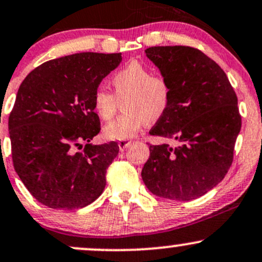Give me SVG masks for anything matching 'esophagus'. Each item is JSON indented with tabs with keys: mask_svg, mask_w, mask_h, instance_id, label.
Here are the masks:
<instances>
[{
	"mask_svg": "<svg viewBox=\"0 0 262 262\" xmlns=\"http://www.w3.org/2000/svg\"><path fill=\"white\" fill-rule=\"evenodd\" d=\"M129 144H130V142H129V140H120L119 143H118V146H119V149L120 150H124V149L126 148V146H128Z\"/></svg>",
	"mask_w": 262,
	"mask_h": 262,
	"instance_id": "34e87169",
	"label": "esophagus"
}]
</instances>
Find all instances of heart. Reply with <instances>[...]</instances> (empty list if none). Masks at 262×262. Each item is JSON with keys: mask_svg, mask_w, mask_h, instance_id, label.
I'll list each match as a JSON object with an SVG mask.
<instances>
[{"mask_svg": "<svg viewBox=\"0 0 262 262\" xmlns=\"http://www.w3.org/2000/svg\"><path fill=\"white\" fill-rule=\"evenodd\" d=\"M113 93L98 88L93 94V109L102 120L116 113L118 100L124 98V113L114 118L103 129L104 137L113 140H128L146 125L159 120L170 105V83L162 74H155L139 61H132L112 76Z\"/></svg>", "mask_w": 262, "mask_h": 262, "instance_id": "obj_1", "label": "heart"}]
</instances>
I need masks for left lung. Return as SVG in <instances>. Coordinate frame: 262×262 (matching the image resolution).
Returning <instances> with one entry per match:
<instances>
[{
    "label": "left lung",
    "instance_id": "8db88e82",
    "mask_svg": "<svg viewBox=\"0 0 262 262\" xmlns=\"http://www.w3.org/2000/svg\"><path fill=\"white\" fill-rule=\"evenodd\" d=\"M145 53L171 88L170 105L149 134L177 145H150L143 182L165 199H198L225 178L234 160L241 129L236 93L220 66L198 48L165 46Z\"/></svg>",
    "mask_w": 262,
    "mask_h": 262
}]
</instances>
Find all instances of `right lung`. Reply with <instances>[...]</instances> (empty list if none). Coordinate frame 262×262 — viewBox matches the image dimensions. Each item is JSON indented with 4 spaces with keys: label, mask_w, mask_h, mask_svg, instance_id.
Returning <instances> with one entry per match:
<instances>
[{
    "label": "right lung",
    "mask_w": 262,
    "mask_h": 262,
    "mask_svg": "<svg viewBox=\"0 0 262 262\" xmlns=\"http://www.w3.org/2000/svg\"><path fill=\"white\" fill-rule=\"evenodd\" d=\"M120 53L84 52L42 63L17 92L8 117L16 173L37 201L57 210L93 203L105 188L116 142L89 144L100 132L93 94ZM87 142L85 149L81 143Z\"/></svg>",
    "instance_id": "add662e5"
}]
</instances>
